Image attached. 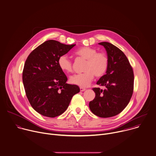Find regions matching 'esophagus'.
<instances>
[{
    "label": "esophagus",
    "instance_id": "1",
    "mask_svg": "<svg viewBox=\"0 0 156 156\" xmlns=\"http://www.w3.org/2000/svg\"><path fill=\"white\" fill-rule=\"evenodd\" d=\"M80 91H81V92H83V91H84V90H86V88H84V87H80Z\"/></svg>",
    "mask_w": 156,
    "mask_h": 156
}]
</instances>
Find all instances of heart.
I'll list each match as a JSON object with an SVG mask.
<instances>
[{"label": "heart", "mask_w": 156, "mask_h": 156, "mask_svg": "<svg viewBox=\"0 0 156 156\" xmlns=\"http://www.w3.org/2000/svg\"><path fill=\"white\" fill-rule=\"evenodd\" d=\"M75 55L86 60L83 73L76 74L70 77L72 84L80 87L88 86L95 76L97 78L103 76L109 66V59L103 52H97V50L90 47H83L75 51ZM60 69L65 73H70L73 70L72 62L66 55H61L58 60Z\"/></svg>", "instance_id": "b5f03b06"}]
</instances>
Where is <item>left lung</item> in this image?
Here are the masks:
<instances>
[{
    "label": "left lung",
    "mask_w": 156,
    "mask_h": 156,
    "mask_svg": "<svg viewBox=\"0 0 156 156\" xmlns=\"http://www.w3.org/2000/svg\"><path fill=\"white\" fill-rule=\"evenodd\" d=\"M109 59L106 73L97 84L104 87L93 88L95 98L90 101L93 114L101 118H109L120 114L128 105L134 90V72L124 53L114 45L103 42Z\"/></svg>",
    "instance_id": "1"
}]
</instances>
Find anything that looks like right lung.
<instances>
[{"instance_id":"1","label":"right lung","mask_w":156,"mask_h":156,"mask_svg":"<svg viewBox=\"0 0 156 156\" xmlns=\"http://www.w3.org/2000/svg\"><path fill=\"white\" fill-rule=\"evenodd\" d=\"M75 45L48 40L33 50L25 61L22 81L26 96L32 108L44 116L61 115L80 92L78 86L66 83L67 78L58 64L59 56Z\"/></svg>"}]
</instances>
